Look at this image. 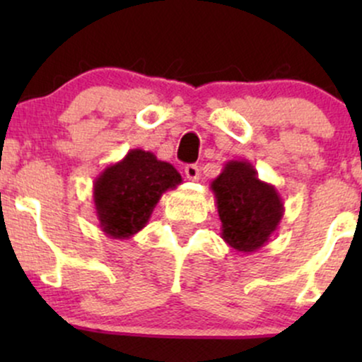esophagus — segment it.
<instances>
[{"mask_svg":"<svg viewBox=\"0 0 362 362\" xmlns=\"http://www.w3.org/2000/svg\"><path fill=\"white\" fill-rule=\"evenodd\" d=\"M184 172H185V177L189 178V180H199V173L201 172H199L197 165H187Z\"/></svg>","mask_w":362,"mask_h":362,"instance_id":"34e87169","label":"esophagus"}]
</instances>
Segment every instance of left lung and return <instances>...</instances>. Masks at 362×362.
<instances>
[{"label":"left lung","instance_id":"obj_1","mask_svg":"<svg viewBox=\"0 0 362 362\" xmlns=\"http://www.w3.org/2000/svg\"><path fill=\"white\" fill-rule=\"evenodd\" d=\"M211 190L221 219V238L235 252H257L279 228L284 202L248 161H228L211 182Z\"/></svg>","mask_w":362,"mask_h":362}]
</instances>
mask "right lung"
Listing matches in <instances>:
<instances>
[{
  "instance_id": "1",
  "label": "right lung",
  "mask_w": 362,
  "mask_h": 362,
  "mask_svg": "<svg viewBox=\"0 0 362 362\" xmlns=\"http://www.w3.org/2000/svg\"><path fill=\"white\" fill-rule=\"evenodd\" d=\"M182 184L173 165L151 151L131 149L95 178L93 202L98 226L114 240H127L139 233L167 190Z\"/></svg>"
}]
</instances>
